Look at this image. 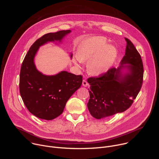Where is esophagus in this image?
<instances>
[{"label":"esophagus","mask_w":159,"mask_h":159,"mask_svg":"<svg viewBox=\"0 0 159 159\" xmlns=\"http://www.w3.org/2000/svg\"><path fill=\"white\" fill-rule=\"evenodd\" d=\"M88 85H89V84H88V82H87V80H86L85 79H84V80H82V85L84 86V87H87Z\"/></svg>","instance_id":"34e87169"}]
</instances>
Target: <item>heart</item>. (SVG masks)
<instances>
[{
    "mask_svg": "<svg viewBox=\"0 0 159 159\" xmlns=\"http://www.w3.org/2000/svg\"><path fill=\"white\" fill-rule=\"evenodd\" d=\"M117 49L112 44H107V40L103 36L89 38L82 45L79 54L74 57L76 64L82 61H90L89 72L99 75L106 72L115 61L117 57Z\"/></svg>",
    "mask_w": 159,
    "mask_h": 159,
    "instance_id": "heart-1",
    "label": "heart"
}]
</instances>
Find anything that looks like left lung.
Returning a JSON list of instances; mask_svg holds the SVG:
<instances>
[{
  "mask_svg": "<svg viewBox=\"0 0 159 159\" xmlns=\"http://www.w3.org/2000/svg\"><path fill=\"white\" fill-rule=\"evenodd\" d=\"M125 40V55L118 69L111 68L98 77L87 79L90 85L87 107L90 115L96 119L109 117L128 109L142 88L143 65L141 56L132 42L126 38ZM125 67L129 72L123 75L121 70Z\"/></svg>",
  "mask_w": 159,
  "mask_h": 159,
  "instance_id": "8db88e82",
  "label": "left lung"
}]
</instances>
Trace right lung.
<instances>
[{
  "label": "right lung",
  "instance_id": "obj_1",
  "mask_svg": "<svg viewBox=\"0 0 159 159\" xmlns=\"http://www.w3.org/2000/svg\"><path fill=\"white\" fill-rule=\"evenodd\" d=\"M70 32L63 30L43 35L31 45L22 61L19 77L20 94L28 111L40 119L52 120L60 116L67 101L82 83V75L66 71L55 75H44L38 71L34 63L40 46L50 41H61Z\"/></svg>",
  "mask_w": 159,
  "mask_h": 159
}]
</instances>
